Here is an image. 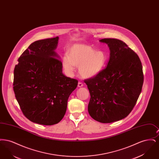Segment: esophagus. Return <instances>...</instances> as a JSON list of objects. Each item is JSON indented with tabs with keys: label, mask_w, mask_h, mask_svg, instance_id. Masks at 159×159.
<instances>
[{
	"label": "esophagus",
	"mask_w": 159,
	"mask_h": 159,
	"mask_svg": "<svg viewBox=\"0 0 159 159\" xmlns=\"http://www.w3.org/2000/svg\"><path fill=\"white\" fill-rule=\"evenodd\" d=\"M83 86V84L82 83V82H79L78 83V87H79V88H81V87H82Z\"/></svg>",
	"instance_id": "obj_1"
}]
</instances>
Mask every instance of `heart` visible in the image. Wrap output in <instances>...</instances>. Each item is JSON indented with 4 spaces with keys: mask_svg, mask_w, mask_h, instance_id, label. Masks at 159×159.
<instances>
[{
    "mask_svg": "<svg viewBox=\"0 0 159 159\" xmlns=\"http://www.w3.org/2000/svg\"><path fill=\"white\" fill-rule=\"evenodd\" d=\"M68 55L62 58V64L66 71L71 75L79 67V73L84 79H91L98 75L107 62V55L103 51H95L92 47L76 44L68 50Z\"/></svg>",
    "mask_w": 159,
    "mask_h": 159,
    "instance_id": "b5f03b06",
    "label": "heart"
}]
</instances>
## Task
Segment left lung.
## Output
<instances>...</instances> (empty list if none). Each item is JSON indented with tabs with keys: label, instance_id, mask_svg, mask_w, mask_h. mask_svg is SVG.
<instances>
[{
	"label": "left lung",
	"instance_id": "8db88e82",
	"mask_svg": "<svg viewBox=\"0 0 159 159\" xmlns=\"http://www.w3.org/2000/svg\"><path fill=\"white\" fill-rule=\"evenodd\" d=\"M107 44L110 59L106 68L84 80L91 95L88 112L95 120L119 121L131 112L141 92L144 76L138 55L120 40L102 39Z\"/></svg>",
	"mask_w": 159,
	"mask_h": 159
}]
</instances>
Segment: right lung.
Here are the masks:
<instances>
[{
  "label": "right lung",
  "mask_w": 159,
  "mask_h": 159,
  "mask_svg": "<svg viewBox=\"0 0 159 159\" xmlns=\"http://www.w3.org/2000/svg\"><path fill=\"white\" fill-rule=\"evenodd\" d=\"M59 38L32 43L18 58L14 72V91L24 115L43 125L58 123L64 116L70 94L78 81L62 73L55 51Z\"/></svg>",
  "instance_id": "obj_1"
}]
</instances>
